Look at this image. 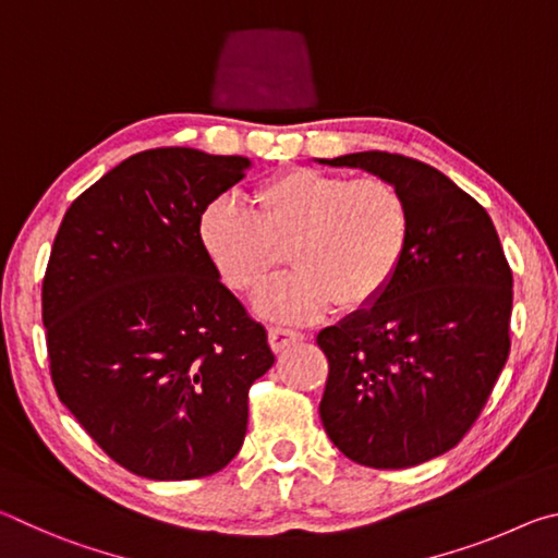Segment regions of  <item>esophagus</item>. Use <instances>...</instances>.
<instances>
[{"label": "esophagus", "mask_w": 558, "mask_h": 558, "mask_svg": "<svg viewBox=\"0 0 558 558\" xmlns=\"http://www.w3.org/2000/svg\"><path fill=\"white\" fill-rule=\"evenodd\" d=\"M268 339H270L272 352H282V349H288L290 344L302 342L305 335L298 332V329H288V327H270Z\"/></svg>", "instance_id": "1"}]
</instances>
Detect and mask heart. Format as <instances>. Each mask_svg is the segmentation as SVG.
I'll use <instances>...</instances> for the list:
<instances>
[{
	"label": "heart",
	"instance_id": "obj_1",
	"mask_svg": "<svg viewBox=\"0 0 558 558\" xmlns=\"http://www.w3.org/2000/svg\"><path fill=\"white\" fill-rule=\"evenodd\" d=\"M251 206L214 202L202 214L199 239L226 286L248 298L270 286L288 248L295 270L260 300L263 315L286 323H310L335 302L372 305L411 243V206L381 177L290 167L258 184Z\"/></svg>",
	"mask_w": 558,
	"mask_h": 558
}]
</instances>
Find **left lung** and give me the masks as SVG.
<instances>
[{"mask_svg": "<svg viewBox=\"0 0 558 558\" xmlns=\"http://www.w3.org/2000/svg\"><path fill=\"white\" fill-rule=\"evenodd\" d=\"M401 189L411 243L372 305L317 335L319 418L359 465L401 470L456 448L509 356L512 270L487 211L436 167L391 153L319 159Z\"/></svg>", "mask_w": 558, "mask_h": 558, "instance_id": "8db88e82", "label": "left lung"}]
</instances>
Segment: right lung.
Listing matches in <instances>:
<instances>
[{
  "label": "right lung",
  "instance_id": "add662e5",
  "mask_svg": "<svg viewBox=\"0 0 558 558\" xmlns=\"http://www.w3.org/2000/svg\"><path fill=\"white\" fill-rule=\"evenodd\" d=\"M245 157L157 147L75 199L41 288L61 403L108 456L149 480H196L241 450L251 384L276 356L219 280L199 221Z\"/></svg>",
  "mask_w": 558,
  "mask_h": 558
}]
</instances>
